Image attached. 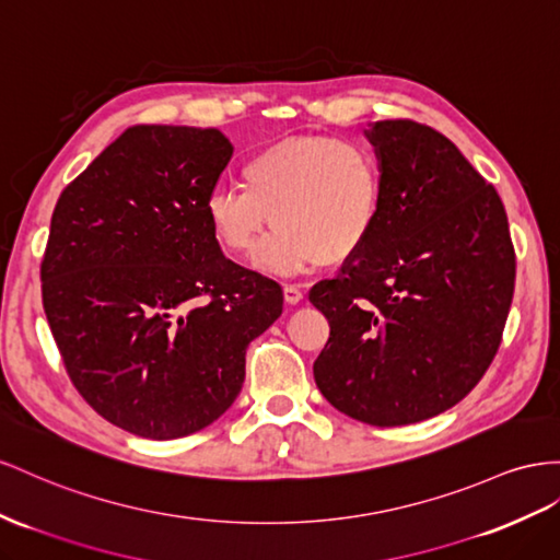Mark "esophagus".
I'll use <instances>...</instances> for the list:
<instances>
[{
    "instance_id": "34e87169",
    "label": "esophagus",
    "mask_w": 560,
    "mask_h": 560,
    "mask_svg": "<svg viewBox=\"0 0 560 560\" xmlns=\"http://www.w3.org/2000/svg\"><path fill=\"white\" fill-rule=\"evenodd\" d=\"M284 301H287V304H290V306H296L299 304V301L301 299H304V290H301V287L299 284H284Z\"/></svg>"
}]
</instances>
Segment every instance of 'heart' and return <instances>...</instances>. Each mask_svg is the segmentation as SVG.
I'll return each mask as SVG.
<instances>
[{
	"label": "heart",
	"mask_w": 560,
	"mask_h": 560,
	"mask_svg": "<svg viewBox=\"0 0 560 560\" xmlns=\"http://www.w3.org/2000/svg\"><path fill=\"white\" fill-rule=\"evenodd\" d=\"M243 186H217L205 211L217 243L249 254L268 223L276 231L256 252L270 273L339 266L370 243L382 217L384 176L374 150L327 133L278 139L243 164Z\"/></svg>",
	"instance_id": "obj_1"
}]
</instances>
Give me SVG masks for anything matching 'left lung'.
Masks as SVG:
<instances>
[{"mask_svg":"<svg viewBox=\"0 0 560 560\" xmlns=\"http://www.w3.org/2000/svg\"><path fill=\"white\" fill-rule=\"evenodd\" d=\"M384 202L370 243L337 278L313 284L329 320L315 384L372 427L441 415L500 349L516 282L504 205L441 131L382 119L365 131Z\"/></svg>","mask_w":560,"mask_h":560,"instance_id":"8db88e82","label":"left lung"}]
</instances>
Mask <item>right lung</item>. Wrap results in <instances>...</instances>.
<instances>
[{
  "instance_id": "obj_1",
  "label": "right lung",
  "mask_w": 560,
  "mask_h": 560,
  "mask_svg": "<svg viewBox=\"0 0 560 560\" xmlns=\"http://www.w3.org/2000/svg\"><path fill=\"white\" fill-rule=\"evenodd\" d=\"M233 158L219 129L136 125L60 192L42 304L70 382L150 441L217 421L282 287L225 259L205 202Z\"/></svg>"
}]
</instances>
